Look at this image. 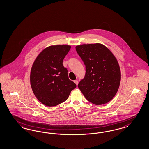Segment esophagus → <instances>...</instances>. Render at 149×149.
Segmentation results:
<instances>
[{
  "instance_id": "esophagus-1",
  "label": "esophagus",
  "mask_w": 149,
  "mask_h": 149,
  "mask_svg": "<svg viewBox=\"0 0 149 149\" xmlns=\"http://www.w3.org/2000/svg\"><path fill=\"white\" fill-rule=\"evenodd\" d=\"M74 82L76 84V85H78V81H77V80H76V81H74Z\"/></svg>"
}]
</instances>
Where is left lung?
<instances>
[{"instance_id":"left-lung-1","label":"left lung","mask_w":149,"mask_h":149,"mask_svg":"<svg viewBox=\"0 0 149 149\" xmlns=\"http://www.w3.org/2000/svg\"><path fill=\"white\" fill-rule=\"evenodd\" d=\"M85 65V77L78 86L86 99L96 105L105 104L115 96L121 81L119 65L111 51L101 43L76 47Z\"/></svg>"}]
</instances>
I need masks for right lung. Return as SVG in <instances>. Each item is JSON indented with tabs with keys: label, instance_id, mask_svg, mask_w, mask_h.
I'll return each instance as SVG.
<instances>
[{
	"label": "right lung",
	"instance_id": "right-lung-1",
	"mask_svg": "<svg viewBox=\"0 0 149 149\" xmlns=\"http://www.w3.org/2000/svg\"><path fill=\"white\" fill-rule=\"evenodd\" d=\"M69 45L51 46L41 52L33 64L30 84L35 97L45 106H57L65 101L76 84L69 79L63 61Z\"/></svg>",
	"mask_w": 149,
	"mask_h": 149
}]
</instances>
